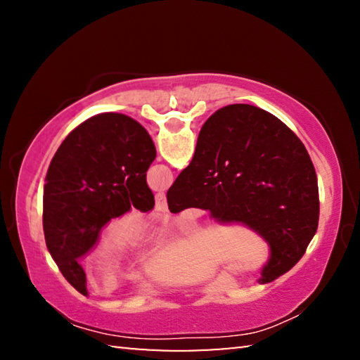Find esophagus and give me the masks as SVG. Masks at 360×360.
<instances>
[{"label": "esophagus", "instance_id": "1", "mask_svg": "<svg viewBox=\"0 0 360 360\" xmlns=\"http://www.w3.org/2000/svg\"><path fill=\"white\" fill-rule=\"evenodd\" d=\"M155 210L157 211H162V212H165L168 210L167 197H165V193H163V192L155 195Z\"/></svg>", "mask_w": 360, "mask_h": 360}]
</instances>
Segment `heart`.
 Instances as JSON below:
<instances>
[{"label": "heart", "mask_w": 360, "mask_h": 360, "mask_svg": "<svg viewBox=\"0 0 360 360\" xmlns=\"http://www.w3.org/2000/svg\"><path fill=\"white\" fill-rule=\"evenodd\" d=\"M144 224L135 214H125L115 217L108 224L105 233L101 236L98 254H96V270L109 278L117 275L120 260L129 252V249L136 245V241L143 236ZM148 268L146 262L131 265L125 271L120 273V281H133L143 275Z\"/></svg>", "instance_id": "obj_1"}]
</instances>
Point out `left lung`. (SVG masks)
Returning a JSON list of instances; mask_svg holds the SVG:
<instances>
[{
    "mask_svg": "<svg viewBox=\"0 0 360 360\" xmlns=\"http://www.w3.org/2000/svg\"><path fill=\"white\" fill-rule=\"evenodd\" d=\"M155 155L144 127L117 112L82 122L53 155L44 184L46 245L66 281L82 295L87 281L79 259L94 248L101 229L130 208H154L146 172Z\"/></svg>",
    "mask_w": 360,
    "mask_h": 360,
    "instance_id": "1",
    "label": "left lung"
}]
</instances>
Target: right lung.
<instances>
[{
	"instance_id": "1",
	"label": "right lung",
	"mask_w": 360,
	"mask_h": 360,
	"mask_svg": "<svg viewBox=\"0 0 360 360\" xmlns=\"http://www.w3.org/2000/svg\"><path fill=\"white\" fill-rule=\"evenodd\" d=\"M168 208L210 211L266 241L260 284L289 271L318 230V178L288 125L252 105H230L205 122L192 162L167 192Z\"/></svg>"
}]
</instances>
